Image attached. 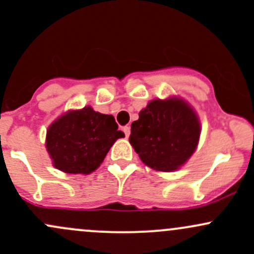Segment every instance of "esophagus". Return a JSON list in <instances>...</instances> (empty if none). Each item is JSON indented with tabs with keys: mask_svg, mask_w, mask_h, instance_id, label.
Instances as JSON below:
<instances>
[{
	"mask_svg": "<svg viewBox=\"0 0 254 254\" xmlns=\"http://www.w3.org/2000/svg\"><path fill=\"white\" fill-rule=\"evenodd\" d=\"M123 131H124V134H125V136H127V137H129V135H130V127H123Z\"/></svg>",
	"mask_w": 254,
	"mask_h": 254,
	"instance_id": "34e87169",
	"label": "esophagus"
}]
</instances>
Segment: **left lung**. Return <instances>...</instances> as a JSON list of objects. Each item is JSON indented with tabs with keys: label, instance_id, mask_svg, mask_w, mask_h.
Instances as JSON below:
<instances>
[{
	"label": "left lung",
	"instance_id": "left-lung-1",
	"mask_svg": "<svg viewBox=\"0 0 254 254\" xmlns=\"http://www.w3.org/2000/svg\"><path fill=\"white\" fill-rule=\"evenodd\" d=\"M201 122L190 103L178 96L149 101L132 122L129 141L142 163L157 172L180 169L198 146Z\"/></svg>",
	"mask_w": 254,
	"mask_h": 254
}]
</instances>
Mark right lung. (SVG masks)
Segmentation results:
<instances>
[{"label":"right lung","instance_id":"1","mask_svg":"<svg viewBox=\"0 0 254 254\" xmlns=\"http://www.w3.org/2000/svg\"><path fill=\"white\" fill-rule=\"evenodd\" d=\"M113 116L91 106L70 109L58 117L46 132V149L53 167L66 174L95 172L118 138L124 137Z\"/></svg>","mask_w":254,"mask_h":254}]
</instances>
